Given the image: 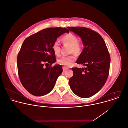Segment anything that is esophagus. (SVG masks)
I'll list each match as a JSON object with an SVG mask.
<instances>
[{"label":"esophagus","instance_id":"1","mask_svg":"<svg viewBox=\"0 0 128 128\" xmlns=\"http://www.w3.org/2000/svg\"><path fill=\"white\" fill-rule=\"evenodd\" d=\"M62 69H63V71H64V72H65V71L67 70L68 69V68H66V67H65V66H63V67H62Z\"/></svg>","mask_w":128,"mask_h":128}]
</instances>
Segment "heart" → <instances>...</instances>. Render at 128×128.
Masks as SVG:
<instances>
[{
	"label": "heart",
	"mask_w": 128,
	"mask_h": 128,
	"mask_svg": "<svg viewBox=\"0 0 128 128\" xmlns=\"http://www.w3.org/2000/svg\"><path fill=\"white\" fill-rule=\"evenodd\" d=\"M62 41L64 44L70 46V52H74L76 54H80L82 50V45L78 41V38L76 35L72 33H68L64 35L61 39ZM52 49L56 56L60 54V44L56 41L52 44ZM76 60V56L72 54L68 56H63L58 60V63L61 65L69 66H72Z\"/></svg>",
	"instance_id": "b5f03b06"
}]
</instances>
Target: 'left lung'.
Returning a JSON list of instances; mask_svg holds the SVG:
<instances>
[{
	"label": "left lung",
	"instance_id": "obj_1",
	"mask_svg": "<svg viewBox=\"0 0 128 128\" xmlns=\"http://www.w3.org/2000/svg\"><path fill=\"white\" fill-rule=\"evenodd\" d=\"M80 36L84 48L76 63L84 68H74L69 84L72 92L86 98L97 93L105 84L109 75L110 56L102 37L97 32L82 27H68Z\"/></svg>",
	"mask_w": 128,
	"mask_h": 128
}]
</instances>
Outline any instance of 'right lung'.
Here are the masks:
<instances>
[{"label":"right lung","mask_w":128,"mask_h":128,"mask_svg":"<svg viewBox=\"0 0 128 128\" xmlns=\"http://www.w3.org/2000/svg\"><path fill=\"white\" fill-rule=\"evenodd\" d=\"M66 32L69 31L66 28H49L24 40L18 54L17 68L22 84L31 94L41 96L54 88L62 68L60 64L50 67L56 62L52 46L58 37Z\"/></svg>","instance_id":"1"}]
</instances>
